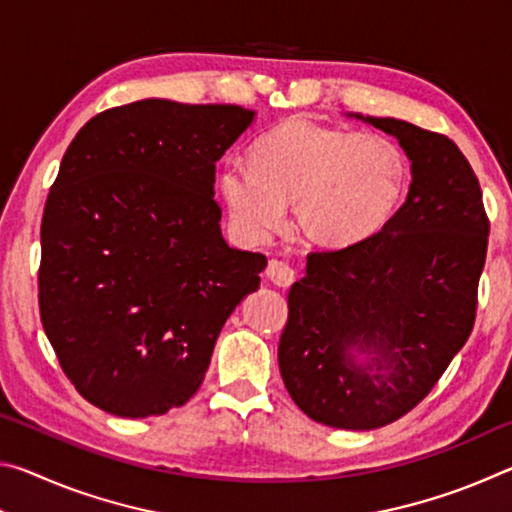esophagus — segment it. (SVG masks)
Here are the masks:
<instances>
[{
    "mask_svg": "<svg viewBox=\"0 0 512 512\" xmlns=\"http://www.w3.org/2000/svg\"><path fill=\"white\" fill-rule=\"evenodd\" d=\"M266 277L271 280L275 287H282L287 289L291 287L293 282H296V271L287 264V262H280V259H271L266 266Z\"/></svg>",
    "mask_w": 512,
    "mask_h": 512,
    "instance_id": "1",
    "label": "esophagus"
}]
</instances>
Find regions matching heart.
<instances>
[{
	"mask_svg": "<svg viewBox=\"0 0 512 512\" xmlns=\"http://www.w3.org/2000/svg\"><path fill=\"white\" fill-rule=\"evenodd\" d=\"M250 167L223 164L219 192L241 235L266 239L296 205L302 237L329 250L386 228L409 185V158L388 135L287 119L257 137Z\"/></svg>",
	"mask_w": 512,
	"mask_h": 512,
	"instance_id": "b5f03b06",
	"label": "heart"
}]
</instances>
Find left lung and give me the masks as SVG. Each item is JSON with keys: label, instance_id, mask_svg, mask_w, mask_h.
Returning <instances> with one entry per match:
<instances>
[{"label": "left lung", "instance_id": "8db88e82", "mask_svg": "<svg viewBox=\"0 0 512 512\" xmlns=\"http://www.w3.org/2000/svg\"><path fill=\"white\" fill-rule=\"evenodd\" d=\"M350 117L397 137L411 160L409 196L379 235L307 257L277 361L311 420L368 431L418 406L470 339L490 221L449 137L393 117Z\"/></svg>", "mask_w": 512, "mask_h": 512}]
</instances>
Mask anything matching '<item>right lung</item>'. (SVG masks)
Here are the masks:
<instances>
[{
	"mask_svg": "<svg viewBox=\"0 0 512 512\" xmlns=\"http://www.w3.org/2000/svg\"><path fill=\"white\" fill-rule=\"evenodd\" d=\"M239 106L144 99L92 117L42 214L40 320L60 368L119 418L183 406L221 327L266 268L225 244L216 160L253 124Z\"/></svg>",
	"mask_w": 512,
	"mask_h": 512,
	"instance_id": "add662e5",
	"label": "right lung"
}]
</instances>
